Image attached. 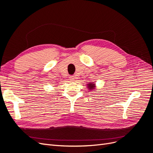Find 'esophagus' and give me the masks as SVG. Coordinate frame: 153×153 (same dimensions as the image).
<instances>
[{"label":"esophagus","instance_id":"obj_1","mask_svg":"<svg viewBox=\"0 0 153 153\" xmlns=\"http://www.w3.org/2000/svg\"><path fill=\"white\" fill-rule=\"evenodd\" d=\"M69 78H70V80H72V81L75 80V76H69Z\"/></svg>","mask_w":153,"mask_h":153}]
</instances>
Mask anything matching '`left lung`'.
I'll return each instance as SVG.
<instances>
[{"mask_svg":"<svg viewBox=\"0 0 153 153\" xmlns=\"http://www.w3.org/2000/svg\"><path fill=\"white\" fill-rule=\"evenodd\" d=\"M87 88L89 90H93L95 89V84H92V83H89V84H87Z\"/></svg>","mask_w":153,"mask_h":153,"instance_id":"8db88e82","label":"left lung"}]
</instances>
